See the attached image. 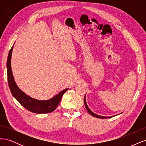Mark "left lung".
<instances>
[{"label": "left lung", "mask_w": 146, "mask_h": 146, "mask_svg": "<svg viewBox=\"0 0 146 146\" xmlns=\"http://www.w3.org/2000/svg\"><path fill=\"white\" fill-rule=\"evenodd\" d=\"M84 104H85V106H86V108L87 110L88 111V112L90 113L92 116H94V117H98V118H102V119H106V118H110V117H113V116H109V117H107V116H100V115H98L95 113H93L90 109H89V108L88 107V106L87 104V102H86V95L85 96H84Z\"/></svg>", "instance_id": "left-lung-1"}]
</instances>
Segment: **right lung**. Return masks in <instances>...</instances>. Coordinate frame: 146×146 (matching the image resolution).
<instances>
[{"label":"right lung","mask_w":146,"mask_h":146,"mask_svg":"<svg viewBox=\"0 0 146 146\" xmlns=\"http://www.w3.org/2000/svg\"><path fill=\"white\" fill-rule=\"evenodd\" d=\"M13 48V46L9 51L7 63L8 86L13 96L23 107H25L27 110L33 113L40 114L48 113L52 112L57 108L63 95L68 88L65 89L53 98L46 101L37 100L27 95L25 93H23L19 88L13 76L11 67V59Z\"/></svg>","instance_id":"add662e5"}]
</instances>
